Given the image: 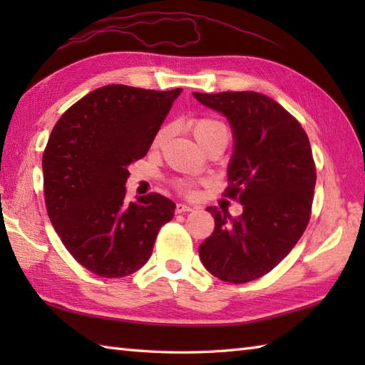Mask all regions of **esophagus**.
<instances>
[{
    "mask_svg": "<svg viewBox=\"0 0 365 365\" xmlns=\"http://www.w3.org/2000/svg\"><path fill=\"white\" fill-rule=\"evenodd\" d=\"M192 208L187 204H177L175 205V213H187V212H191Z\"/></svg>",
    "mask_w": 365,
    "mask_h": 365,
    "instance_id": "obj_1",
    "label": "esophagus"
}]
</instances>
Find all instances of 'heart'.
I'll list each match as a JSON object with an SVG mask.
<instances>
[{
    "instance_id": "b5f03b06",
    "label": "heart",
    "mask_w": 365,
    "mask_h": 365,
    "mask_svg": "<svg viewBox=\"0 0 365 365\" xmlns=\"http://www.w3.org/2000/svg\"><path fill=\"white\" fill-rule=\"evenodd\" d=\"M190 128L192 131V135L197 139V143L204 147L210 144L212 141L218 138H229V130L226 127V123L222 120L216 119V118H208V115H200V118H195L190 120ZM169 135V128L163 127L157 131L155 135L152 145L153 147H160L163 143L166 141V138ZM174 188L177 191H180L185 196H192L196 195V183L190 182V180H183V178H177V180L173 182Z\"/></svg>"
}]
</instances>
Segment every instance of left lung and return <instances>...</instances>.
Here are the masks:
<instances>
[{
  "label": "left lung",
  "mask_w": 365,
  "mask_h": 365,
  "mask_svg": "<svg viewBox=\"0 0 365 365\" xmlns=\"http://www.w3.org/2000/svg\"><path fill=\"white\" fill-rule=\"evenodd\" d=\"M192 96L230 122L235 149L224 196L243 205L240 218L207 207L215 230L199 246L200 260L224 282H250L287 257L311 220L317 180L311 144L298 119L268 96L252 91Z\"/></svg>",
  "instance_id": "1"
}]
</instances>
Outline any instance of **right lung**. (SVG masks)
<instances>
[{"instance_id": "1", "label": "right lung", "mask_w": 365, "mask_h": 365, "mask_svg": "<svg viewBox=\"0 0 365 365\" xmlns=\"http://www.w3.org/2000/svg\"><path fill=\"white\" fill-rule=\"evenodd\" d=\"M182 89L108 84L61 115L43 150L46 213L72 257L91 273L123 277L149 260L173 200H125L128 165L144 158Z\"/></svg>"}]
</instances>
